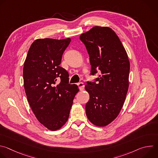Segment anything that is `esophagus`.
Masks as SVG:
<instances>
[{
	"mask_svg": "<svg viewBox=\"0 0 158 158\" xmlns=\"http://www.w3.org/2000/svg\"><path fill=\"white\" fill-rule=\"evenodd\" d=\"M77 85L79 86V88L80 89V91H82V90H84V83L79 82L77 84Z\"/></svg>",
	"mask_w": 158,
	"mask_h": 158,
	"instance_id": "esophagus-1",
	"label": "esophagus"
}]
</instances>
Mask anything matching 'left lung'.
<instances>
[{
	"label": "left lung",
	"instance_id": "1",
	"mask_svg": "<svg viewBox=\"0 0 158 158\" xmlns=\"http://www.w3.org/2000/svg\"><path fill=\"white\" fill-rule=\"evenodd\" d=\"M89 56L91 74L101 73L96 82H87L89 101L85 105L89 121L104 127L119 115L129 87L130 63L115 32L108 27L95 26L80 35Z\"/></svg>",
	"mask_w": 158,
	"mask_h": 158
}]
</instances>
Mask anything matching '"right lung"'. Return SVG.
Segmentation results:
<instances>
[{
	"label": "right lung",
	"mask_w": 158,
	"mask_h": 158,
	"mask_svg": "<svg viewBox=\"0 0 158 158\" xmlns=\"http://www.w3.org/2000/svg\"><path fill=\"white\" fill-rule=\"evenodd\" d=\"M71 39H38L28 51L23 67L24 86L37 119L51 131L68 120L74 98L79 89L69 84V74L60 66ZM60 82L57 85L56 80Z\"/></svg>",
	"instance_id": "right-lung-1"
}]
</instances>
